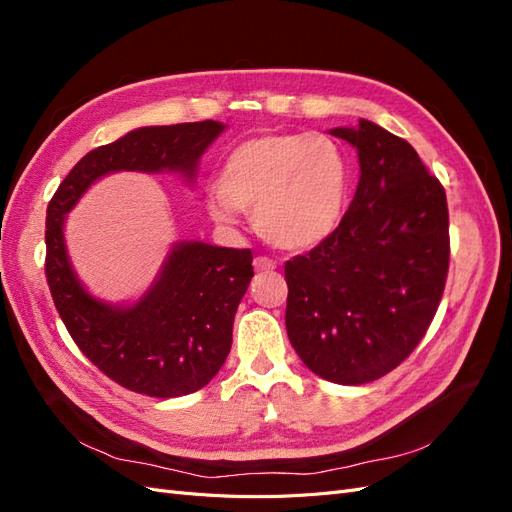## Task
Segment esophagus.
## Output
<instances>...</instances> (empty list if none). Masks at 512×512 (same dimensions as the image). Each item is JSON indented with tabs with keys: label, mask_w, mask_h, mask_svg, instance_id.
<instances>
[{
	"label": "esophagus",
	"mask_w": 512,
	"mask_h": 512,
	"mask_svg": "<svg viewBox=\"0 0 512 512\" xmlns=\"http://www.w3.org/2000/svg\"><path fill=\"white\" fill-rule=\"evenodd\" d=\"M254 269L258 273H269V271L275 269V262L267 256H258V258H254Z\"/></svg>",
	"instance_id": "34e87169"
}]
</instances>
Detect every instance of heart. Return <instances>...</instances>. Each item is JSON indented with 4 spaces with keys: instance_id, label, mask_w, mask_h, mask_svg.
<instances>
[{
    "instance_id": "heart-1",
    "label": "heart",
    "mask_w": 512,
    "mask_h": 512,
    "mask_svg": "<svg viewBox=\"0 0 512 512\" xmlns=\"http://www.w3.org/2000/svg\"><path fill=\"white\" fill-rule=\"evenodd\" d=\"M350 196V160L329 134H262L230 149L207 211L235 224L254 213L267 243L288 252L314 250L342 224Z\"/></svg>"
}]
</instances>
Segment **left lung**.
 Returning a JSON list of instances; mask_svg holds the SVG:
<instances>
[{"mask_svg": "<svg viewBox=\"0 0 512 512\" xmlns=\"http://www.w3.org/2000/svg\"><path fill=\"white\" fill-rule=\"evenodd\" d=\"M359 156V185L333 235L286 262V331L316 376L365 384L418 346L448 273V209L414 147L361 119L333 128Z\"/></svg>", "mask_w": 512, "mask_h": 512, "instance_id": "1", "label": "left lung"}]
</instances>
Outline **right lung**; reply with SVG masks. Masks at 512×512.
<instances>
[{"label":"right lung","instance_id":"add662e5","mask_svg":"<svg viewBox=\"0 0 512 512\" xmlns=\"http://www.w3.org/2000/svg\"><path fill=\"white\" fill-rule=\"evenodd\" d=\"M224 130L211 119L136 128L76 162L46 209L44 269L57 312L74 344L123 389L166 399L213 380L230 352L232 322L254 277L252 252L177 241L143 297L115 305L94 297L76 275L66 218L91 185L121 170L177 173L194 183L200 156Z\"/></svg>","mask_w":512,"mask_h":512}]
</instances>
